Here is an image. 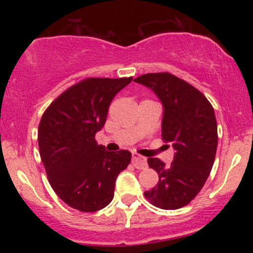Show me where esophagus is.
Here are the masks:
<instances>
[{
    "label": "esophagus",
    "instance_id": "1",
    "mask_svg": "<svg viewBox=\"0 0 253 253\" xmlns=\"http://www.w3.org/2000/svg\"><path fill=\"white\" fill-rule=\"evenodd\" d=\"M132 163L136 169L139 170H143V169H146L147 168V162L146 159L144 158V157L136 155V153H133V157H132Z\"/></svg>",
    "mask_w": 253,
    "mask_h": 253
}]
</instances>
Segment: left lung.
<instances>
[{
	"label": "left lung",
	"mask_w": 253,
	"mask_h": 253,
	"mask_svg": "<svg viewBox=\"0 0 253 253\" xmlns=\"http://www.w3.org/2000/svg\"><path fill=\"white\" fill-rule=\"evenodd\" d=\"M134 82L147 86L161 100L162 138L175 150L168 167L158 158L147 159L159 181L144 195L162 210H178L200 193L213 168L217 146L215 113L202 92L168 72L143 75Z\"/></svg>",
	"instance_id": "8db88e82"
}]
</instances>
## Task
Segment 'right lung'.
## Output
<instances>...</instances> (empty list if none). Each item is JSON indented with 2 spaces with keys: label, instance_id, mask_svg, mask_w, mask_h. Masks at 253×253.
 <instances>
[{
  "label": "right lung",
  "instance_id": "right-lung-1",
  "mask_svg": "<svg viewBox=\"0 0 253 253\" xmlns=\"http://www.w3.org/2000/svg\"><path fill=\"white\" fill-rule=\"evenodd\" d=\"M130 82L132 77L86 78L42 114L38 129L42 162L52 189L75 210L96 211L108 206L118 175L129 164V151H106L95 134L104 126L113 98Z\"/></svg>",
  "mask_w": 253,
  "mask_h": 253
}]
</instances>
